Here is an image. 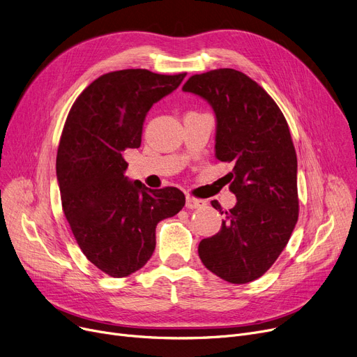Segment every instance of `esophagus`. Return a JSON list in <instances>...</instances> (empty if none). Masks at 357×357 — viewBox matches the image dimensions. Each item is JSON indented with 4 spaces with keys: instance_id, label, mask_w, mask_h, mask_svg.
<instances>
[{
    "instance_id": "esophagus-1",
    "label": "esophagus",
    "mask_w": 357,
    "mask_h": 357,
    "mask_svg": "<svg viewBox=\"0 0 357 357\" xmlns=\"http://www.w3.org/2000/svg\"><path fill=\"white\" fill-rule=\"evenodd\" d=\"M186 208L190 210H195V208H201L205 205V201L202 199H198V198H194V197H186Z\"/></svg>"
}]
</instances>
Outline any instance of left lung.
Segmentation results:
<instances>
[{"label": "left lung", "instance_id": "left-lung-1", "mask_svg": "<svg viewBox=\"0 0 357 357\" xmlns=\"http://www.w3.org/2000/svg\"><path fill=\"white\" fill-rule=\"evenodd\" d=\"M207 100L217 117L215 158L233 162L230 191L237 204L217 234L202 238L204 266L230 284L269 271L298 220L296 153L289 126L273 98L240 70L192 75L182 86ZM211 205L221 214V205Z\"/></svg>", "mask_w": 357, "mask_h": 357}]
</instances>
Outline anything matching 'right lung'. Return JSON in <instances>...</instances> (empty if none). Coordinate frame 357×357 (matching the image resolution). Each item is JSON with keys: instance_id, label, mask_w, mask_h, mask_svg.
<instances>
[{"instance_id": "right-lung-1", "label": "right lung", "mask_w": 357, "mask_h": 357, "mask_svg": "<svg viewBox=\"0 0 357 357\" xmlns=\"http://www.w3.org/2000/svg\"><path fill=\"white\" fill-rule=\"evenodd\" d=\"M185 75L104 73L79 93L66 117L56 156L63 214L85 257L112 278L142 269L155 252L158 222L185 205L174 186L150 190L124 176V152L140 146L147 111Z\"/></svg>"}]
</instances>
